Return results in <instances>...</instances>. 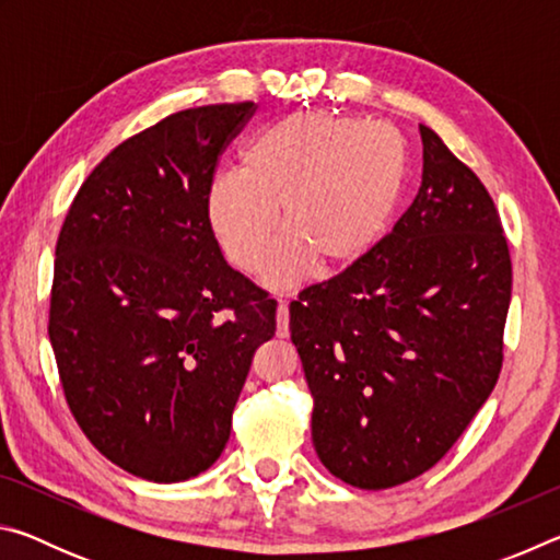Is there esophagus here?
I'll list each match as a JSON object with an SVG mask.
<instances>
[{
    "instance_id": "34e87169",
    "label": "esophagus",
    "mask_w": 560,
    "mask_h": 560,
    "mask_svg": "<svg viewBox=\"0 0 560 560\" xmlns=\"http://www.w3.org/2000/svg\"><path fill=\"white\" fill-rule=\"evenodd\" d=\"M277 336L279 338L289 336V306H287V301H281L279 308H277Z\"/></svg>"
}]
</instances>
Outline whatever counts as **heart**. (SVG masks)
<instances>
[{
    "label": "heart",
    "instance_id": "1",
    "mask_svg": "<svg viewBox=\"0 0 560 560\" xmlns=\"http://www.w3.org/2000/svg\"><path fill=\"white\" fill-rule=\"evenodd\" d=\"M407 175L410 148L387 122L291 113L246 138L240 170L212 175L207 220L246 273L267 264L281 222L289 232L267 269L281 287L316 261L328 271L363 261L393 230Z\"/></svg>",
    "mask_w": 560,
    "mask_h": 560
}]
</instances>
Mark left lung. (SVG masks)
I'll list each match as a JSON object with an SVG mask.
<instances>
[{
	"label": "left lung",
	"mask_w": 560,
	"mask_h": 560,
	"mask_svg": "<svg viewBox=\"0 0 560 560\" xmlns=\"http://www.w3.org/2000/svg\"><path fill=\"white\" fill-rule=\"evenodd\" d=\"M422 183L355 267L289 306L324 467L390 489L434 467L487 402L511 301L504 230L479 177L420 126Z\"/></svg>",
	"instance_id": "8db88e82"
}]
</instances>
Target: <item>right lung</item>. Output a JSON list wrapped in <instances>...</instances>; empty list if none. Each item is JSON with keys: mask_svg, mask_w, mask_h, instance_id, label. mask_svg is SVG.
<instances>
[{"mask_svg": "<svg viewBox=\"0 0 560 560\" xmlns=\"http://www.w3.org/2000/svg\"><path fill=\"white\" fill-rule=\"evenodd\" d=\"M254 103L179 110L101 160L56 242L49 338L103 457L173 485L210 469L277 301L224 261L207 185Z\"/></svg>", "mask_w": 560, "mask_h": 560, "instance_id": "right-lung-1", "label": "right lung"}]
</instances>
